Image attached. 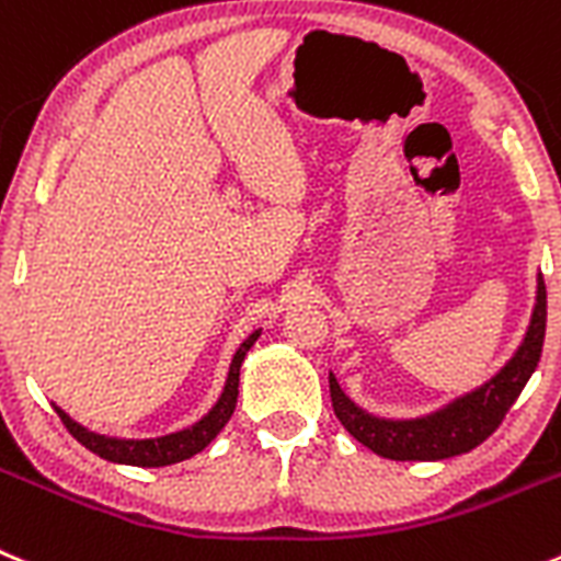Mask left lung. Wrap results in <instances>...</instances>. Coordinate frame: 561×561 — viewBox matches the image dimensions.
Masks as SVG:
<instances>
[{"mask_svg":"<svg viewBox=\"0 0 561 561\" xmlns=\"http://www.w3.org/2000/svg\"><path fill=\"white\" fill-rule=\"evenodd\" d=\"M546 282L537 274V293L534 310L528 318L526 334L510 359L495 370L484 385L462 392L448 404L415 417H385L365 410L348 392L340 387L337 376L329 370V392H332L334 415L340 417L348 434L357 437L363 446L387 459H448L457 454L473 451L495 428L501 426L510 407L515 404L534 368L540 363L542 340H546Z\"/></svg>","mask_w":561,"mask_h":561,"instance_id":"1","label":"left lung"}]
</instances>
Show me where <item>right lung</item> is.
Segmentation results:
<instances>
[{
    "label": "right lung",
    "mask_w": 561,
    "mask_h": 561,
    "mask_svg": "<svg viewBox=\"0 0 561 561\" xmlns=\"http://www.w3.org/2000/svg\"><path fill=\"white\" fill-rule=\"evenodd\" d=\"M263 334V329H254L243 343L238 345V352L232 354V363H229L227 381H224V390L218 396V401L198 417L196 423L185 428H176L171 434H160V437H144V439H129V437H110V434L91 432L88 426L77 423L75 417L68 415L66 410H60L57 404L55 412L60 415V421L66 423V428L71 432V437L77 443L93 451L96 457L107 459V462L118 465H135V468H165V465L185 462V459L196 457L198 451L213 443V439L221 434V428L227 426L229 417H232L234 404H238V385H240V365H243L245 354L251 352V345L256 343V337Z\"/></svg>",
    "instance_id": "obj_1"
}]
</instances>
